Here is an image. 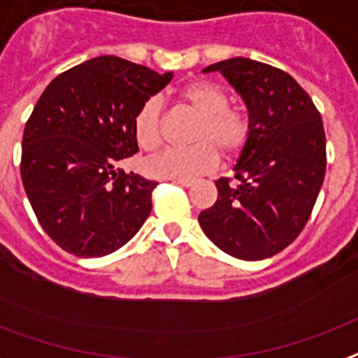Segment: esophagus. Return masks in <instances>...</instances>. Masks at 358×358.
Here are the masks:
<instances>
[{
  "label": "esophagus",
  "mask_w": 358,
  "mask_h": 358,
  "mask_svg": "<svg viewBox=\"0 0 358 358\" xmlns=\"http://www.w3.org/2000/svg\"><path fill=\"white\" fill-rule=\"evenodd\" d=\"M172 182H174V184H180V186H186V187H189L195 184V180H189V178H172Z\"/></svg>",
  "instance_id": "34e87169"
}]
</instances>
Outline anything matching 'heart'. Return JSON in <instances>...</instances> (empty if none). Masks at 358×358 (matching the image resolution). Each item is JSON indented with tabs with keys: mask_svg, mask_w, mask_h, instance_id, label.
Here are the masks:
<instances>
[{
	"mask_svg": "<svg viewBox=\"0 0 358 358\" xmlns=\"http://www.w3.org/2000/svg\"><path fill=\"white\" fill-rule=\"evenodd\" d=\"M180 102L199 115L192 131L189 148L165 150L145 163V172L157 178H195L218 165V152L233 157L250 138V119L243 110L229 106L227 92L220 85L199 79L184 85ZM136 144L144 152H155L163 144V106L152 96L140 106L132 119Z\"/></svg>",
	"mask_w": 358,
	"mask_h": 358,
	"instance_id": "b5f03b06",
	"label": "heart"
}]
</instances>
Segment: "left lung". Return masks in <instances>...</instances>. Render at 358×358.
I'll list each match as a JSON object with an SVG mask.
<instances>
[{"label": "left lung", "instance_id": "8db88e82", "mask_svg": "<svg viewBox=\"0 0 358 358\" xmlns=\"http://www.w3.org/2000/svg\"><path fill=\"white\" fill-rule=\"evenodd\" d=\"M235 87L248 108L250 138L233 178L216 180L218 199L199 214L220 250L254 262L287 248L311 216L327 172L319 110L292 76L250 58L206 66Z\"/></svg>", "mask_w": 358, "mask_h": 358}]
</instances>
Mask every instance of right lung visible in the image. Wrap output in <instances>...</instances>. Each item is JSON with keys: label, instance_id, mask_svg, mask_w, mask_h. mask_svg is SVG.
Wrapping results in <instances>:
<instances>
[{"label": "right lung", "instance_id": "1", "mask_svg": "<svg viewBox=\"0 0 358 358\" xmlns=\"http://www.w3.org/2000/svg\"><path fill=\"white\" fill-rule=\"evenodd\" d=\"M171 79L98 57L62 71L39 96L24 127L20 174L39 224L66 252H115L148 220L157 182L113 165L138 152L134 113Z\"/></svg>", "mask_w": 358, "mask_h": 358}]
</instances>
